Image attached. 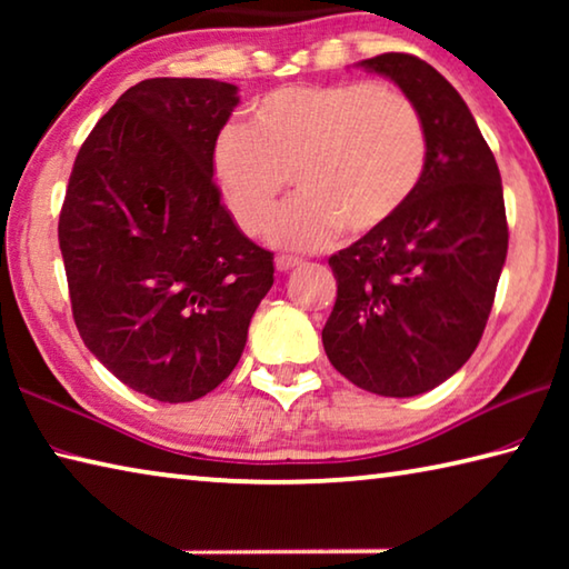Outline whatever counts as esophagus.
I'll return each mask as SVG.
<instances>
[{"instance_id": "34e87169", "label": "esophagus", "mask_w": 569, "mask_h": 569, "mask_svg": "<svg viewBox=\"0 0 569 569\" xmlns=\"http://www.w3.org/2000/svg\"><path fill=\"white\" fill-rule=\"evenodd\" d=\"M301 263H303L301 258H296V256H278V258H276V268H278V271H281V273L293 271V268H298Z\"/></svg>"}]
</instances>
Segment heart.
<instances>
[{"label":"heart","mask_w":569,"mask_h":569,"mask_svg":"<svg viewBox=\"0 0 569 569\" xmlns=\"http://www.w3.org/2000/svg\"><path fill=\"white\" fill-rule=\"evenodd\" d=\"M427 170V130L409 94L379 82L288 84L223 128L210 172L246 236L268 226L288 186L298 196L268 238L283 248L329 246L346 228L381 230L409 206Z\"/></svg>","instance_id":"obj_1"}]
</instances>
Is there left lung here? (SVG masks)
I'll return each mask as SVG.
<instances>
[{"label": "left lung", "mask_w": 569, "mask_h": 569, "mask_svg": "<svg viewBox=\"0 0 569 569\" xmlns=\"http://www.w3.org/2000/svg\"><path fill=\"white\" fill-rule=\"evenodd\" d=\"M399 84L427 130V170L389 226L329 258L333 369L379 397H417L475 353L507 258L502 178L461 94L419 57L361 62Z\"/></svg>", "instance_id": "obj_1"}]
</instances>
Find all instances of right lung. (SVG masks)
<instances>
[{
  "label": "right lung",
  "instance_id": "1",
  "mask_svg": "<svg viewBox=\"0 0 569 569\" xmlns=\"http://www.w3.org/2000/svg\"><path fill=\"white\" fill-rule=\"evenodd\" d=\"M238 88L152 77L77 152L60 250L82 341L124 387L196 401L230 377L273 286V253L220 203L210 152Z\"/></svg>",
  "mask_w": 569,
  "mask_h": 569
}]
</instances>
